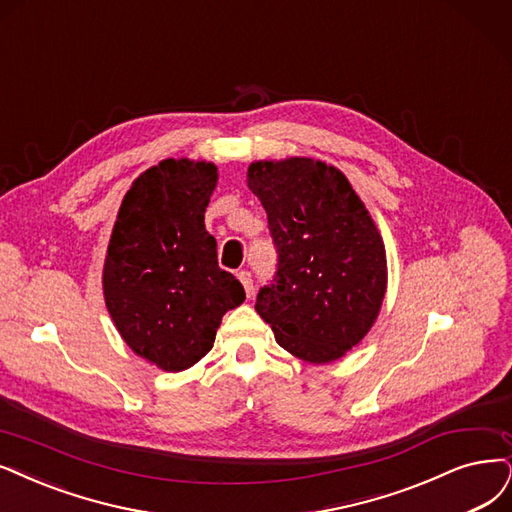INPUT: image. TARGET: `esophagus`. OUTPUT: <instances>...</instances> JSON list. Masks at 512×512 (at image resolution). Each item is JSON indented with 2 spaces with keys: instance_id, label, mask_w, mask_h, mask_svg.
Segmentation results:
<instances>
[{
  "instance_id": "esophagus-1",
  "label": "esophagus",
  "mask_w": 512,
  "mask_h": 512,
  "mask_svg": "<svg viewBox=\"0 0 512 512\" xmlns=\"http://www.w3.org/2000/svg\"><path fill=\"white\" fill-rule=\"evenodd\" d=\"M238 280L242 282L246 295L251 297L253 295V276H251V272H238Z\"/></svg>"
}]
</instances>
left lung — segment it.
<instances>
[{"label":"left lung","instance_id":"left-lung-1","mask_svg":"<svg viewBox=\"0 0 512 512\" xmlns=\"http://www.w3.org/2000/svg\"><path fill=\"white\" fill-rule=\"evenodd\" d=\"M246 185L268 213L276 282L255 310L280 348L312 365L342 358L371 331L388 287L380 230L342 170L306 156L255 160Z\"/></svg>","mask_w":512,"mask_h":512}]
</instances>
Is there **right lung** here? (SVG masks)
Here are the masks:
<instances>
[{"label": "right lung", "instance_id": "obj_1", "mask_svg": "<svg viewBox=\"0 0 512 512\" xmlns=\"http://www.w3.org/2000/svg\"><path fill=\"white\" fill-rule=\"evenodd\" d=\"M217 179L206 160L147 168L126 192L107 244L103 297L113 325L132 352L168 373L206 356L223 314L244 301L204 227Z\"/></svg>", "mask_w": 512, "mask_h": 512}]
</instances>
